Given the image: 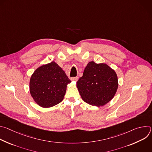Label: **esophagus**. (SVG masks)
<instances>
[{
  "label": "esophagus",
  "instance_id": "obj_1",
  "mask_svg": "<svg viewBox=\"0 0 152 152\" xmlns=\"http://www.w3.org/2000/svg\"><path fill=\"white\" fill-rule=\"evenodd\" d=\"M71 80L72 81H74V82H77V80H78V77H72L71 79Z\"/></svg>",
  "mask_w": 152,
  "mask_h": 152
}]
</instances>
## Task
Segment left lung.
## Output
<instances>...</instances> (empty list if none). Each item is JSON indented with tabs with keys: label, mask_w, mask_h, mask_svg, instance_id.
<instances>
[{
	"label": "left lung",
	"mask_w": 152,
	"mask_h": 152,
	"mask_svg": "<svg viewBox=\"0 0 152 152\" xmlns=\"http://www.w3.org/2000/svg\"><path fill=\"white\" fill-rule=\"evenodd\" d=\"M82 100L97 107L104 106L114 97L118 87L115 70L105 63L89 62L76 83Z\"/></svg>",
	"instance_id": "8db88e82"
}]
</instances>
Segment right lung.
<instances>
[{
  "label": "right lung",
  "mask_w": 152,
  "mask_h": 152,
  "mask_svg": "<svg viewBox=\"0 0 152 152\" xmlns=\"http://www.w3.org/2000/svg\"><path fill=\"white\" fill-rule=\"evenodd\" d=\"M70 82L62 69L52 61L34 71L30 78L29 91L38 105L50 107L62 102Z\"/></svg>",
  "instance_id": "right-lung-1"
}]
</instances>
